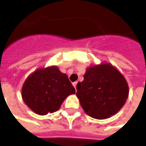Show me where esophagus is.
I'll use <instances>...</instances> for the list:
<instances>
[{
  "instance_id": "obj_1",
  "label": "esophagus",
  "mask_w": 146,
  "mask_h": 146,
  "mask_svg": "<svg viewBox=\"0 0 146 146\" xmlns=\"http://www.w3.org/2000/svg\"><path fill=\"white\" fill-rule=\"evenodd\" d=\"M77 84H78V82H74L72 84H73V86H74V87L75 88V90H76V87H77Z\"/></svg>"
}]
</instances>
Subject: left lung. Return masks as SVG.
Wrapping results in <instances>:
<instances>
[{
  "instance_id": "obj_1",
  "label": "left lung",
  "mask_w": 146,
  "mask_h": 146,
  "mask_svg": "<svg viewBox=\"0 0 146 146\" xmlns=\"http://www.w3.org/2000/svg\"><path fill=\"white\" fill-rule=\"evenodd\" d=\"M84 80L77 84L76 96L86 114L96 119L115 115L125 104L129 95L123 74L109 63L87 68Z\"/></svg>"
}]
</instances>
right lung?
I'll use <instances>...</instances> for the list:
<instances>
[{
  "mask_svg": "<svg viewBox=\"0 0 146 146\" xmlns=\"http://www.w3.org/2000/svg\"><path fill=\"white\" fill-rule=\"evenodd\" d=\"M74 93L75 89L67 75L54 66L35 71L27 78L22 88L24 102L40 115L59 110L68 96Z\"/></svg>",
  "mask_w": 146,
  "mask_h": 146,
  "instance_id": "1",
  "label": "right lung"
}]
</instances>
